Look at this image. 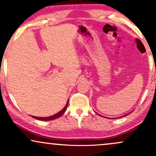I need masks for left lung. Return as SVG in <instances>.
I'll return each instance as SVG.
<instances>
[{"instance_id":"1","label":"left lung","mask_w":156,"mask_h":156,"mask_svg":"<svg viewBox=\"0 0 156 156\" xmlns=\"http://www.w3.org/2000/svg\"><path fill=\"white\" fill-rule=\"evenodd\" d=\"M128 114H126V115H124V116H122V117H125V116H127V115H128Z\"/></svg>"}]
</instances>
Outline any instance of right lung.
<instances>
[{
  "label": "right lung",
  "mask_w": 156,
  "mask_h": 156,
  "mask_svg": "<svg viewBox=\"0 0 156 156\" xmlns=\"http://www.w3.org/2000/svg\"><path fill=\"white\" fill-rule=\"evenodd\" d=\"M68 103H69V100H68L67 104H66L65 106H64V108L63 109H62V111H60L59 112L57 113V114H54V115L51 116V117H34V116H32V117L35 118V119H39V120H44V121H50V120H53V119H57V118L60 117L61 116H62V114H63L64 113L66 112V110H67V105H68Z\"/></svg>",
  "instance_id": "1"
}]
</instances>
